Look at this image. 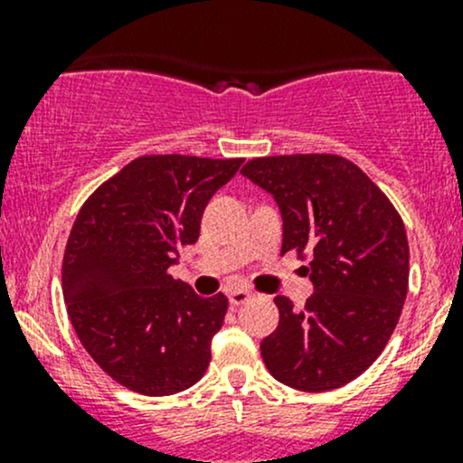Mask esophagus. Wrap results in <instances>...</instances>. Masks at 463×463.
<instances>
[{"label": "esophagus", "instance_id": "obj_1", "mask_svg": "<svg viewBox=\"0 0 463 463\" xmlns=\"http://www.w3.org/2000/svg\"><path fill=\"white\" fill-rule=\"evenodd\" d=\"M249 298H250V291H246V288H232V291L228 293V302H231V307L244 305Z\"/></svg>", "mask_w": 463, "mask_h": 463}]
</instances>
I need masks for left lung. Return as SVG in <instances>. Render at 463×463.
Listing matches in <instances>:
<instances>
[{
	"label": "left lung",
	"mask_w": 463,
	"mask_h": 463,
	"mask_svg": "<svg viewBox=\"0 0 463 463\" xmlns=\"http://www.w3.org/2000/svg\"><path fill=\"white\" fill-rule=\"evenodd\" d=\"M241 175L273 194L282 253L311 255L305 309L275 296L279 325L260 345L266 370L302 392L347 385L383 352L408 296L399 213L361 167L335 154L253 158Z\"/></svg>",
	"instance_id": "obj_1"
}]
</instances>
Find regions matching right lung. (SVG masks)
Returning a JSON list of instances; mask_svg holds the SVG:
<instances>
[{"instance_id":"right-lung-1","label":"right lung","mask_w":463,"mask_h":463,"mask_svg":"<svg viewBox=\"0 0 463 463\" xmlns=\"http://www.w3.org/2000/svg\"><path fill=\"white\" fill-rule=\"evenodd\" d=\"M241 163L141 156L78 213L62 261L64 305L89 356L128 390L176 394L208 370L226 296H197L167 269L199 240L205 205Z\"/></svg>"}]
</instances>
